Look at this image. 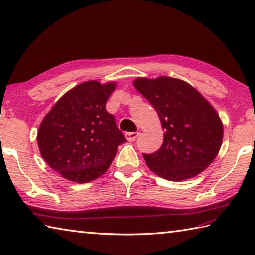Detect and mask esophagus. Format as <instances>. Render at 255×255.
Masks as SVG:
<instances>
[{
	"mask_svg": "<svg viewBox=\"0 0 255 255\" xmlns=\"http://www.w3.org/2000/svg\"><path fill=\"white\" fill-rule=\"evenodd\" d=\"M138 136H139V132H126L125 133V138H126L128 141H135L138 138Z\"/></svg>",
	"mask_w": 255,
	"mask_h": 255,
	"instance_id": "34e87169",
	"label": "esophagus"
}]
</instances>
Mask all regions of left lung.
Returning <instances> with one entry per match:
<instances>
[{
    "label": "left lung",
    "instance_id": "left-lung-1",
    "mask_svg": "<svg viewBox=\"0 0 255 255\" xmlns=\"http://www.w3.org/2000/svg\"><path fill=\"white\" fill-rule=\"evenodd\" d=\"M133 86L156 109L164 130L159 149L143 154L149 169L173 182L201 174L223 141V123L216 110L200 91L177 78H137Z\"/></svg>",
    "mask_w": 255,
    "mask_h": 255
}]
</instances>
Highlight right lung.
Here are the masks:
<instances>
[{
	"instance_id": "1",
	"label": "right lung",
	"mask_w": 255,
	"mask_h": 255,
	"mask_svg": "<svg viewBox=\"0 0 255 255\" xmlns=\"http://www.w3.org/2000/svg\"><path fill=\"white\" fill-rule=\"evenodd\" d=\"M116 82H82L66 92L41 123L36 140L42 158L70 182L88 183L105 174L126 141L106 110Z\"/></svg>"
}]
</instances>
